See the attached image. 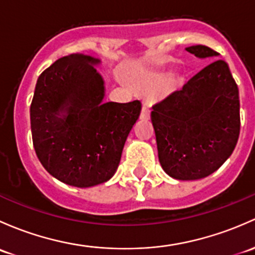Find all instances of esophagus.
Here are the masks:
<instances>
[{
	"label": "esophagus",
	"instance_id": "34e87169",
	"mask_svg": "<svg viewBox=\"0 0 255 255\" xmlns=\"http://www.w3.org/2000/svg\"><path fill=\"white\" fill-rule=\"evenodd\" d=\"M150 117V110L146 104H144L143 109H141V114H140V120H149Z\"/></svg>",
	"mask_w": 255,
	"mask_h": 255
}]
</instances>
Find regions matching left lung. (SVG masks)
Instances as JSON below:
<instances>
[{
  "instance_id": "8db88e82",
  "label": "left lung",
  "mask_w": 255,
  "mask_h": 255,
  "mask_svg": "<svg viewBox=\"0 0 255 255\" xmlns=\"http://www.w3.org/2000/svg\"><path fill=\"white\" fill-rule=\"evenodd\" d=\"M186 50L199 58L219 56L204 45ZM152 109L159 161L170 177L204 178L231 156L240 135V96L225 61H214Z\"/></svg>"
}]
</instances>
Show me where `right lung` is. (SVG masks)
<instances>
[{"label": "right lung", "mask_w": 255, "mask_h": 255, "mask_svg": "<svg viewBox=\"0 0 255 255\" xmlns=\"http://www.w3.org/2000/svg\"><path fill=\"white\" fill-rule=\"evenodd\" d=\"M99 58L72 53L39 77L30 105L34 149L45 170L68 186L88 188L116 172L140 101L105 103Z\"/></svg>", "instance_id": "right-lung-1"}]
</instances>
